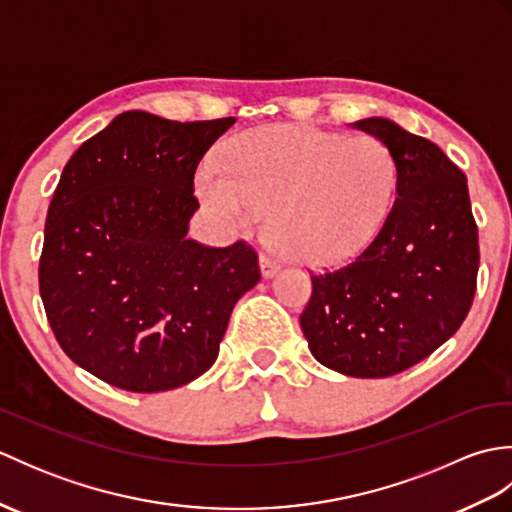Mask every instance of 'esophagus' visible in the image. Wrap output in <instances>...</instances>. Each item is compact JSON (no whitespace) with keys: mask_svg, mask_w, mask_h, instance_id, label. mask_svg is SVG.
Listing matches in <instances>:
<instances>
[{"mask_svg":"<svg viewBox=\"0 0 512 512\" xmlns=\"http://www.w3.org/2000/svg\"><path fill=\"white\" fill-rule=\"evenodd\" d=\"M259 266H262L264 277H273L281 270V264L277 262L273 255H268V253H262V257H259Z\"/></svg>","mask_w":512,"mask_h":512,"instance_id":"34e87169","label":"esophagus"}]
</instances>
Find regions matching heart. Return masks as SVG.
<instances>
[{
    "mask_svg": "<svg viewBox=\"0 0 512 512\" xmlns=\"http://www.w3.org/2000/svg\"><path fill=\"white\" fill-rule=\"evenodd\" d=\"M398 169L376 138H345L303 125H266L231 140L220 167L204 165L198 193L231 226H253L268 211L270 231L310 264L356 255L383 226Z\"/></svg>",
    "mask_w": 512,
    "mask_h": 512,
    "instance_id": "1",
    "label": "heart"
}]
</instances>
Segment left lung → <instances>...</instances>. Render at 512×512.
<instances>
[{"label":"left lung","instance_id":"obj_1","mask_svg":"<svg viewBox=\"0 0 512 512\" xmlns=\"http://www.w3.org/2000/svg\"><path fill=\"white\" fill-rule=\"evenodd\" d=\"M356 127L394 156L398 198L354 259L310 273L312 295L299 321L325 367L385 378L458 332L475 297L480 242L466 176L436 143L385 118Z\"/></svg>","mask_w":512,"mask_h":512}]
</instances>
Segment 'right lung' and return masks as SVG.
<instances>
[{"label": "right lung", "instance_id": "obj_1", "mask_svg": "<svg viewBox=\"0 0 512 512\" xmlns=\"http://www.w3.org/2000/svg\"><path fill=\"white\" fill-rule=\"evenodd\" d=\"M233 123L125 112L63 167L39 292L61 350L107 385L154 394L191 383L262 279L244 239L215 248L187 237L195 169Z\"/></svg>", "mask_w": 512, "mask_h": 512}]
</instances>
